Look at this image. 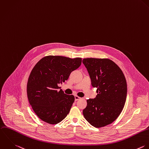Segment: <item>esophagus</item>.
<instances>
[{
    "label": "esophagus",
    "instance_id": "esophagus-1",
    "mask_svg": "<svg viewBox=\"0 0 149 149\" xmlns=\"http://www.w3.org/2000/svg\"><path fill=\"white\" fill-rule=\"evenodd\" d=\"M80 99H81V98H80V97H79L77 96H74V100H75V101H77V100H78Z\"/></svg>",
    "mask_w": 149,
    "mask_h": 149
}]
</instances>
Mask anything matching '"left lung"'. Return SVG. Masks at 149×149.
I'll use <instances>...</instances> for the list:
<instances>
[{"mask_svg":"<svg viewBox=\"0 0 149 149\" xmlns=\"http://www.w3.org/2000/svg\"><path fill=\"white\" fill-rule=\"evenodd\" d=\"M83 63L90 75L97 95L87 100L83 113L93 126L99 128L115 121L124 106L127 85L121 69L109 59L84 58Z\"/></svg>","mask_w":149,"mask_h":149,"instance_id":"1","label":"left lung"}]
</instances>
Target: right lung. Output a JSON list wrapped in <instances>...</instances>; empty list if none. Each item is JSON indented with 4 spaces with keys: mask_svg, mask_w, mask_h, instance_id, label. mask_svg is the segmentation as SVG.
<instances>
[{
    "mask_svg": "<svg viewBox=\"0 0 149 149\" xmlns=\"http://www.w3.org/2000/svg\"><path fill=\"white\" fill-rule=\"evenodd\" d=\"M81 58L49 55L34 66L27 83L29 102L36 114L50 124L62 121L68 114L74 97L65 94L58 86L81 65Z\"/></svg>",
    "mask_w": 149,
    "mask_h": 149,
    "instance_id": "1",
    "label": "right lung"
}]
</instances>
